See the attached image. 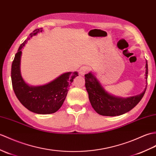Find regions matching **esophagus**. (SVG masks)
<instances>
[{
	"instance_id": "esophagus-1",
	"label": "esophagus",
	"mask_w": 156,
	"mask_h": 156,
	"mask_svg": "<svg viewBox=\"0 0 156 156\" xmlns=\"http://www.w3.org/2000/svg\"><path fill=\"white\" fill-rule=\"evenodd\" d=\"M87 71H88V68L85 66H82L80 68L79 72L81 76H84V74L86 73Z\"/></svg>"
}]
</instances>
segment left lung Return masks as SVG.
Listing matches in <instances>:
<instances>
[{
  "label": "left lung",
  "instance_id": "1",
  "mask_svg": "<svg viewBox=\"0 0 156 156\" xmlns=\"http://www.w3.org/2000/svg\"><path fill=\"white\" fill-rule=\"evenodd\" d=\"M147 62L146 64L145 79L147 80ZM86 88L88 93L90 102L98 114L106 116H116L131 110L142 100L146 90L138 95L122 98L112 95L108 92L92 72L85 74Z\"/></svg>",
  "mask_w": 156,
  "mask_h": 156
}]
</instances>
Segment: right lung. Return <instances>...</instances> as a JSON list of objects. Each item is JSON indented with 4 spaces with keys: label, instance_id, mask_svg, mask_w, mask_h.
Instances as JSON below:
<instances>
[{
    "label": "right lung",
    "instance_id": "obj_1",
    "mask_svg": "<svg viewBox=\"0 0 156 156\" xmlns=\"http://www.w3.org/2000/svg\"><path fill=\"white\" fill-rule=\"evenodd\" d=\"M42 31V28L36 29L20 46L12 64L11 80L15 95L25 108L36 114H49L60 109L66 98L69 86L78 73L66 72L42 86H31L24 81L20 72L22 50L29 39Z\"/></svg>",
    "mask_w": 156,
    "mask_h": 156
}]
</instances>
